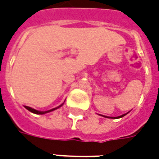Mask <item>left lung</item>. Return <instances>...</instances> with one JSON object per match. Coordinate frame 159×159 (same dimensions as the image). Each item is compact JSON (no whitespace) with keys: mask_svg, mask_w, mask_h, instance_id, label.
<instances>
[{"mask_svg":"<svg viewBox=\"0 0 159 159\" xmlns=\"http://www.w3.org/2000/svg\"><path fill=\"white\" fill-rule=\"evenodd\" d=\"M125 114H123V115H121V116H119V117H106V116H104L105 118H111V119H119V118H122V117H124Z\"/></svg>","mask_w":159,"mask_h":159,"instance_id":"1","label":"left lung"}]
</instances>
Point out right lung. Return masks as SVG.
I'll return each mask as SVG.
<instances>
[{"label":"right lung","mask_w":159,"mask_h":159,"mask_svg":"<svg viewBox=\"0 0 159 159\" xmlns=\"http://www.w3.org/2000/svg\"><path fill=\"white\" fill-rule=\"evenodd\" d=\"M63 104H64V103H62L61 105H59V106L57 107V108H54V109H52V110H49V111H37V110H34V109H33V108H31V107H29V106H25V109H27L28 111H31V112L35 113V114H40V115H42V114H45V113L50 112V111H55V110H57V109H58L59 107L62 106Z\"/></svg>","instance_id":"right-lung-1"}]
</instances>
